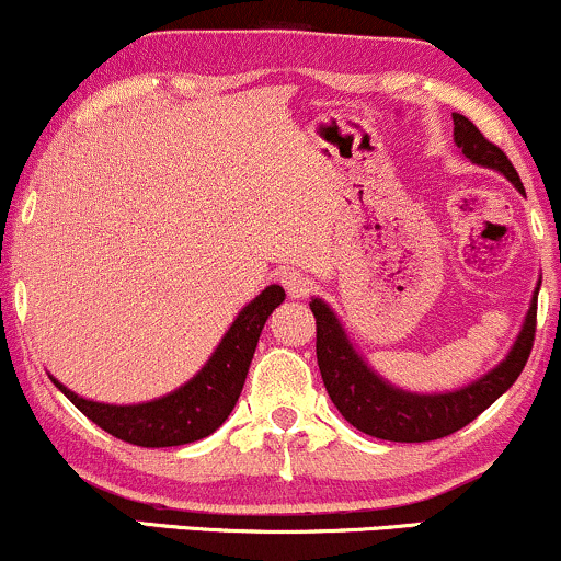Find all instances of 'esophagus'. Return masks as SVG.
<instances>
[{"mask_svg": "<svg viewBox=\"0 0 561 561\" xmlns=\"http://www.w3.org/2000/svg\"><path fill=\"white\" fill-rule=\"evenodd\" d=\"M282 287L287 289L289 298H306V295H311L313 282L311 276L298 272V268H285L282 272Z\"/></svg>", "mask_w": 561, "mask_h": 561, "instance_id": "1", "label": "esophagus"}]
</instances>
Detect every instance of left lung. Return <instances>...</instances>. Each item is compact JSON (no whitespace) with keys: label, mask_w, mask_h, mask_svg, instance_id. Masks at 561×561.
<instances>
[{"label":"left lung","mask_w":561,"mask_h":561,"mask_svg":"<svg viewBox=\"0 0 561 561\" xmlns=\"http://www.w3.org/2000/svg\"><path fill=\"white\" fill-rule=\"evenodd\" d=\"M454 139L472 163L501 171L519 192H525L519 173L514 171L506 152L459 113H454ZM311 311L313 319H317L319 371L340 414L353 427L371 437H379V440L427 443L467 427L495 398L504 396L517 382L527 358H530L533 340H536L538 293L530 302L523 332H519L506 362L495 366L491 375L478 379L469 388L443 392V396H414V392L396 390L392 385L382 382L347 343L343 327L334 319L330 308L317 298L311 302Z\"/></svg>","instance_id":"1"}]
</instances>
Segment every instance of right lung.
<instances>
[{
    "instance_id": "right-lung-1",
    "label": "right lung",
    "mask_w": 561,
    "mask_h": 561,
    "mask_svg": "<svg viewBox=\"0 0 561 561\" xmlns=\"http://www.w3.org/2000/svg\"><path fill=\"white\" fill-rule=\"evenodd\" d=\"M285 300V289L279 285L266 287L244 311L237 317L227 337L216 347L210 362L192 377L184 388L158 401L139 405H111L79 398L76 392L62 388L57 379L53 382L66 392V398L83 416H89L96 427L111 433L118 440L141 448H165L195 443L199 437L216 433L234 409L240 398L255 345L266 319L279 302Z\"/></svg>"
}]
</instances>
